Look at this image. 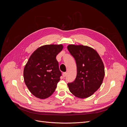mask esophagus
<instances>
[{
	"label": "esophagus",
	"instance_id": "1",
	"mask_svg": "<svg viewBox=\"0 0 127 127\" xmlns=\"http://www.w3.org/2000/svg\"><path fill=\"white\" fill-rule=\"evenodd\" d=\"M67 73L66 72H64L63 73V77H65L67 76Z\"/></svg>",
	"mask_w": 127,
	"mask_h": 127
}]
</instances>
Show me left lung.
<instances>
[{"label":"left lung","instance_id":"1","mask_svg":"<svg viewBox=\"0 0 127 127\" xmlns=\"http://www.w3.org/2000/svg\"><path fill=\"white\" fill-rule=\"evenodd\" d=\"M68 50L77 65L75 80L68 83L72 94L79 98H87L100 87L104 77V66L94 49L87 46L69 45Z\"/></svg>","mask_w":127,"mask_h":127}]
</instances>
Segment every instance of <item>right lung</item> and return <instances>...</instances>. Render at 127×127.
<instances>
[{
	"label": "right lung",
	"instance_id": "1",
	"mask_svg": "<svg viewBox=\"0 0 127 127\" xmlns=\"http://www.w3.org/2000/svg\"><path fill=\"white\" fill-rule=\"evenodd\" d=\"M63 49L61 44L45 45L30 56L24 69V79L35 97L44 99L55 91L62 75L56 56Z\"/></svg>",
	"mask_w": 127,
	"mask_h": 127
}]
</instances>
